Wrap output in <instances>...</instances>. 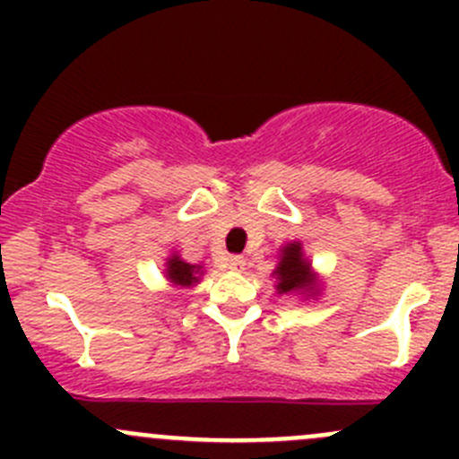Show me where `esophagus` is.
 <instances>
[{"label":"esophagus","instance_id":"esophagus-1","mask_svg":"<svg viewBox=\"0 0 459 459\" xmlns=\"http://www.w3.org/2000/svg\"><path fill=\"white\" fill-rule=\"evenodd\" d=\"M229 268L230 271H244L247 268V259H244L242 255H230L229 257Z\"/></svg>","mask_w":459,"mask_h":459}]
</instances>
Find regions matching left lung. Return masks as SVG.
Instances as JSON below:
<instances>
[{
  "label": "left lung",
  "instance_id": "obj_1",
  "mask_svg": "<svg viewBox=\"0 0 459 459\" xmlns=\"http://www.w3.org/2000/svg\"><path fill=\"white\" fill-rule=\"evenodd\" d=\"M308 262L302 257V248L299 244H289L281 251V262L277 266V290L280 293H293L299 289H311V280H308Z\"/></svg>",
  "mask_w": 459,
  "mask_h": 459
}]
</instances>
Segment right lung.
<instances>
[{
    "label": "right lung",
    "instance_id": "add662e5",
    "mask_svg": "<svg viewBox=\"0 0 459 459\" xmlns=\"http://www.w3.org/2000/svg\"><path fill=\"white\" fill-rule=\"evenodd\" d=\"M197 271H200V268L193 266V264H186L184 259H179V257H170L169 268H166V273H169V280L175 281V284H179V286H188V284H193V281H197V275H195Z\"/></svg>",
    "mask_w": 459,
    "mask_h": 459
}]
</instances>
